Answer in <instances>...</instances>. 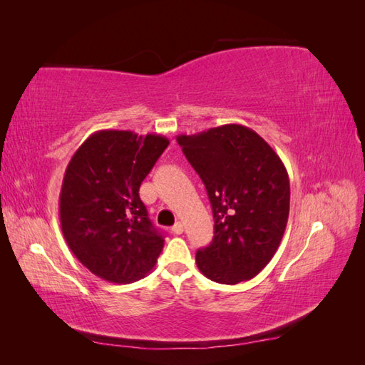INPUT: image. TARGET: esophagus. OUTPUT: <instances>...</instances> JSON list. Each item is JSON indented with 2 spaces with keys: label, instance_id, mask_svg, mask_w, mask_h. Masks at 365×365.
<instances>
[{
  "label": "esophagus",
  "instance_id": "esophagus-1",
  "mask_svg": "<svg viewBox=\"0 0 365 365\" xmlns=\"http://www.w3.org/2000/svg\"><path fill=\"white\" fill-rule=\"evenodd\" d=\"M173 232L175 235H180V234H183V222H180V221H177L174 226H173Z\"/></svg>",
  "mask_w": 365,
  "mask_h": 365
}]
</instances>
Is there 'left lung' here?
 Listing matches in <instances>:
<instances>
[{
  "label": "left lung",
  "instance_id": "obj_1",
  "mask_svg": "<svg viewBox=\"0 0 365 365\" xmlns=\"http://www.w3.org/2000/svg\"><path fill=\"white\" fill-rule=\"evenodd\" d=\"M177 143L205 185L215 237L196 252L200 273L215 282L250 281L273 259L290 212L289 174L279 155L254 130L238 123Z\"/></svg>",
  "mask_w": 365,
  "mask_h": 365
}]
</instances>
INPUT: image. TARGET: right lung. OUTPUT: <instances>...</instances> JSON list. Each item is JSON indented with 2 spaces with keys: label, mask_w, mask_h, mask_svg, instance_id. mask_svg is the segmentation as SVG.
<instances>
[{
  "label": "right lung",
  "mask_w": 365,
  "mask_h": 365,
  "mask_svg": "<svg viewBox=\"0 0 365 365\" xmlns=\"http://www.w3.org/2000/svg\"><path fill=\"white\" fill-rule=\"evenodd\" d=\"M169 145L161 135L92 133L68 161L59 195L66 242L91 273L114 284L143 279L165 240L139 199V187Z\"/></svg>",
  "instance_id": "1"
}]
</instances>
